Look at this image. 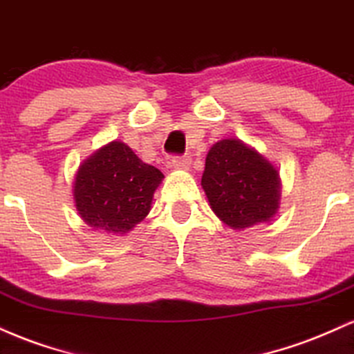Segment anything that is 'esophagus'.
<instances>
[{
  "label": "esophagus",
  "mask_w": 354,
  "mask_h": 354,
  "mask_svg": "<svg viewBox=\"0 0 354 354\" xmlns=\"http://www.w3.org/2000/svg\"><path fill=\"white\" fill-rule=\"evenodd\" d=\"M170 164H172V167L176 170H189L192 160H190L189 157H174Z\"/></svg>",
  "instance_id": "34e87169"
}]
</instances>
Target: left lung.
<instances>
[{"label": "left lung", "instance_id": "8db88e82", "mask_svg": "<svg viewBox=\"0 0 354 354\" xmlns=\"http://www.w3.org/2000/svg\"><path fill=\"white\" fill-rule=\"evenodd\" d=\"M202 189L214 214L234 230L272 222L281 198L275 165L252 145L225 137L205 157Z\"/></svg>", "mask_w": 354, "mask_h": 354}]
</instances>
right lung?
<instances>
[{"instance_id":"1","label":"right lung","mask_w":354,"mask_h":354,"mask_svg":"<svg viewBox=\"0 0 354 354\" xmlns=\"http://www.w3.org/2000/svg\"><path fill=\"white\" fill-rule=\"evenodd\" d=\"M164 174L122 140H111L79 165L73 182L76 210L89 227L124 236L147 217Z\"/></svg>"}]
</instances>
